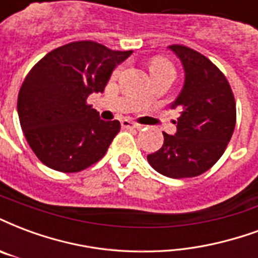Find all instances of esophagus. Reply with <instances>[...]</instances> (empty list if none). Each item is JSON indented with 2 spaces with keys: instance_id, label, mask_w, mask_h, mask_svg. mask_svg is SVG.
<instances>
[{
  "instance_id": "1",
  "label": "esophagus",
  "mask_w": 258,
  "mask_h": 258,
  "mask_svg": "<svg viewBox=\"0 0 258 258\" xmlns=\"http://www.w3.org/2000/svg\"><path fill=\"white\" fill-rule=\"evenodd\" d=\"M121 127H123V128H141L139 124L134 123V121H131V120L128 119L121 120Z\"/></svg>"
}]
</instances>
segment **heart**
Wrapping results in <instances>:
<instances>
[{
	"label": "heart",
	"mask_w": 258,
	"mask_h": 258,
	"mask_svg": "<svg viewBox=\"0 0 258 258\" xmlns=\"http://www.w3.org/2000/svg\"><path fill=\"white\" fill-rule=\"evenodd\" d=\"M121 71V67L116 68L113 72L114 76H117ZM149 71L152 76L160 75V74H175V70H173V66L164 57H154L153 60L149 62Z\"/></svg>",
	"instance_id": "obj_1"
}]
</instances>
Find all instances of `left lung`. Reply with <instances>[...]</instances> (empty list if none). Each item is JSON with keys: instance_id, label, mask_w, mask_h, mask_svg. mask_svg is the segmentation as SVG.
Here are the masks:
<instances>
[{"instance_id": "1", "label": "left lung", "mask_w": 258, "mask_h": 258, "mask_svg": "<svg viewBox=\"0 0 258 258\" xmlns=\"http://www.w3.org/2000/svg\"><path fill=\"white\" fill-rule=\"evenodd\" d=\"M186 72L184 86L173 101L180 110L176 134H164V145L148 154L152 167L164 176L182 179L207 172L223 156L236 121L234 93L224 74L197 50L171 45Z\"/></svg>"}]
</instances>
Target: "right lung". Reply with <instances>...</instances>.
Returning a JSON list of instances; mask_svg holds the SVG:
<instances>
[{"label":"right lung","mask_w":258,"mask_h":258,"mask_svg":"<svg viewBox=\"0 0 258 258\" xmlns=\"http://www.w3.org/2000/svg\"><path fill=\"white\" fill-rule=\"evenodd\" d=\"M131 53L76 41L49 51L32 67L19 91L17 113L41 163L70 173L104 157L120 123L101 120L87 97L102 93L112 71Z\"/></svg>","instance_id":"1"}]
</instances>
